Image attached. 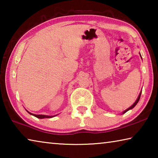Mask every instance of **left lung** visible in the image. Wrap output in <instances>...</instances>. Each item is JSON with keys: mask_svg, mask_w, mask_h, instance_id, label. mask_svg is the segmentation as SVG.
<instances>
[{"mask_svg": "<svg viewBox=\"0 0 158 158\" xmlns=\"http://www.w3.org/2000/svg\"><path fill=\"white\" fill-rule=\"evenodd\" d=\"M139 54H140V53H139ZM140 56L141 57V54H140ZM141 59H142V58H141ZM141 91L140 92V93H139V96H138V98H137V100H136V101L135 102V103L133 104V105H132V106H130L129 108L128 109H125V111H123V113H122V114H125V113H126V112L127 111H129L130 109H133L134 107H135V106L137 105V104L138 103V102H139V99H140V97H141Z\"/></svg>", "mask_w": 158, "mask_h": 158, "instance_id": "left-lung-1", "label": "left lung"}]
</instances>
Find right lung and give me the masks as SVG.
I'll use <instances>...</instances> for the list:
<instances>
[{
  "instance_id": "right-lung-1",
  "label": "right lung",
  "mask_w": 158,
  "mask_h": 158,
  "mask_svg": "<svg viewBox=\"0 0 158 158\" xmlns=\"http://www.w3.org/2000/svg\"><path fill=\"white\" fill-rule=\"evenodd\" d=\"M27 111V110H26ZM27 112L28 114H30L31 115H33V116H35V117H37V118H52V117H54V116H57V115H55V116H47V115H41V114H40V115H37V114H32V113H31V112H29L28 111H27Z\"/></svg>"
}]
</instances>
